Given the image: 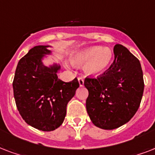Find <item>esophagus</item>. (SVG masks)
I'll use <instances>...</instances> for the list:
<instances>
[{
	"instance_id": "34e87169",
	"label": "esophagus",
	"mask_w": 155,
	"mask_h": 155,
	"mask_svg": "<svg viewBox=\"0 0 155 155\" xmlns=\"http://www.w3.org/2000/svg\"><path fill=\"white\" fill-rule=\"evenodd\" d=\"M78 81H79V84H80V87L84 86V80L82 77H79L78 78Z\"/></svg>"
}]
</instances>
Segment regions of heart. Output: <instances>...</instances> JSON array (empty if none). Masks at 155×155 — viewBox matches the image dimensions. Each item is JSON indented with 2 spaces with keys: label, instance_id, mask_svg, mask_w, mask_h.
<instances>
[{
  "label": "heart",
  "instance_id": "b5f03b06",
  "mask_svg": "<svg viewBox=\"0 0 155 155\" xmlns=\"http://www.w3.org/2000/svg\"><path fill=\"white\" fill-rule=\"evenodd\" d=\"M113 54L109 48L100 46L90 47L77 51L71 61L74 66H84V71L88 76L97 77L105 72L113 62Z\"/></svg>",
  "mask_w": 155,
  "mask_h": 155
}]
</instances>
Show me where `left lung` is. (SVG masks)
Returning <instances> with one entry per match:
<instances>
[{
  "mask_svg": "<svg viewBox=\"0 0 155 155\" xmlns=\"http://www.w3.org/2000/svg\"><path fill=\"white\" fill-rule=\"evenodd\" d=\"M113 52L114 61L105 72L84 80L87 112L92 123L103 130L127 123L139 108L144 91L139 60L120 44L115 45Z\"/></svg>",
  "mask_w": 155,
  "mask_h": 155,
  "instance_id": "8db88e82",
  "label": "left lung"
}]
</instances>
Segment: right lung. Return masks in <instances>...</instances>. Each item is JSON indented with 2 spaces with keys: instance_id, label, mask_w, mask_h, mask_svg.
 Returning <instances> with one entry per match:
<instances>
[{
  "instance_id": "right-lung-1",
  "label": "right lung",
  "mask_w": 155,
  "mask_h": 155,
  "mask_svg": "<svg viewBox=\"0 0 155 155\" xmlns=\"http://www.w3.org/2000/svg\"><path fill=\"white\" fill-rule=\"evenodd\" d=\"M50 46H36L21 58L13 82L16 105L23 120L42 131H52L63 124L67 105L80 84L75 78L66 83L57 72L60 66L47 67L42 63L50 54Z\"/></svg>"
}]
</instances>
